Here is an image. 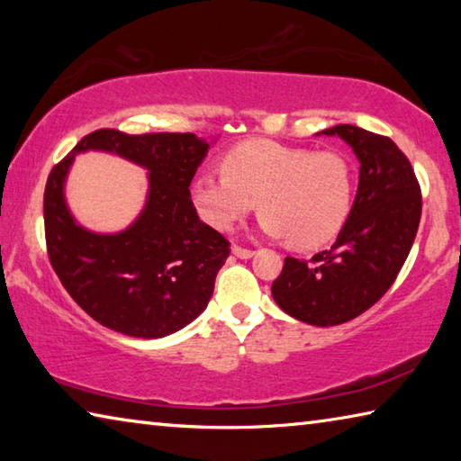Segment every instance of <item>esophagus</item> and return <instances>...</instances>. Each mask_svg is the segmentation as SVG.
<instances>
[{"label": "esophagus", "instance_id": "esophagus-1", "mask_svg": "<svg viewBox=\"0 0 461 461\" xmlns=\"http://www.w3.org/2000/svg\"><path fill=\"white\" fill-rule=\"evenodd\" d=\"M231 252L238 256V258H249V256H252L254 252L249 248H244V246H231Z\"/></svg>", "mask_w": 461, "mask_h": 461}]
</instances>
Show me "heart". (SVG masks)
Here are the masks:
<instances>
[{"label":"heart","mask_w":461,"mask_h":461,"mask_svg":"<svg viewBox=\"0 0 461 461\" xmlns=\"http://www.w3.org/2000/svg\"><path fill=\"white\" fill-rule=\"evenodd\" d=\"M220 168L191 185L194 212L213 230H231L258 201L264 231L317 248L338 236L352 212L354 167L338 150L248 140L221 156Z\"/></svg>","instance_id":"1"}]
</instances>
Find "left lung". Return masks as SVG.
I'll use <instances>...</instances> for the list:
<instances>
[{
  "label": "left lung",
  "instance_id": "obj_1",
  "mask_svg": "<svg viewBox=\"0 0 461 461\" xmlns=\"http://www.w3.org/2000/svg\"><path fill=\"white\" fill-rule=\"evenodd\" d=\"M354 148L360 185L331 249L311 260L286 256L272 283L278 307L309 325H339L368 311L396 280L415 241L420 186L404 152L388 136L349 123L325 130Z\"/></svg>",
  "mask_w": 461,
  "mask_h": 461
}]
</instances>
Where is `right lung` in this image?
<instances>
[{
	"mask_svg": "<svg viewBox=\"0 0 461 461\" xmlns=\"http://www.w3.org/2000/svg\"><path fill=\"white\" fill-rule=\"evenodd\" d=\"M115 151L151 170V193L139 221L115 237L77 226L61 197L75 153ZM207 144L189 131L126 134L104 128L81 138L44 189L46 252L62 286L85 313L131 338H165L207 307L230 241L199 220L191 181Z\"/></svg>",
	"mask_w": 461,
	"mask_h": 461,
	"instance_id": "right-lung-1",
	"label": "right lung"
}]
</instances>
